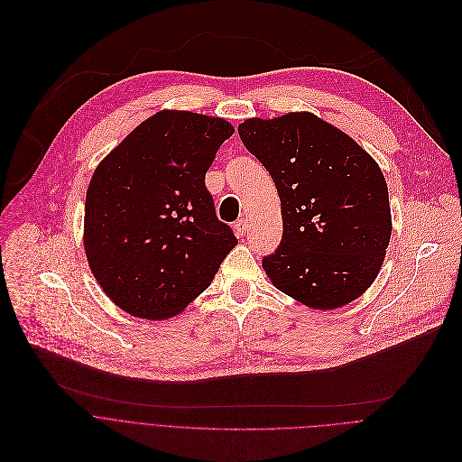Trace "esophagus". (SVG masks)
<instances>
[{
    "mask_svg": "<svg viewBox=\"0 0 462 462\" xmlns=\"http://www.w3.org/2000/svg\"><path fill=\"white\" fill-rule=\"evenodd\" d=\"M245 231H247V222H245V220L235 222V233H236V236H244Z\"/></svg>",
    "mask_w": 462,
    "mask_h": 462,
    "instance_id": "1",
    "label": "esophagus"
}]
</instances>
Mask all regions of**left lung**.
Returning <instances> with one entry per match:
<instances>
[{"instance_id": "1", "label": "left lung", "mask_w": 462, "mask_h": 462, "mask_svg": "<svg viewBox=\"0 0 462 462\" xmlns=\"http://www.w3.org/2000/svg\"><path fill=\"white\" fill-rule=\"evenodd\" d=\"M273 176L284 235L262 260L276 290L311 310H337L374 284L392 238L386 178L351 136L313 113L238 125Z\"/></svg>"}]
</instances>
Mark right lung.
<instances>
[{"label":"right lung","mask_w":462,"mask_h":462,"mask_svg":"<svg viewBox=\"0 0 462 462\" xmlns=\"http://www.w3.org/2000/svg\"><path fill=\"white\" fill-rule=\"evenodd\" d=\"M233 133L224 118L163 109L92 172L83 247L95 279L125 313L147 320L181 313L236 245L206 189V172Z\"/></svg>","instance_id":"1"}]
</instances>
